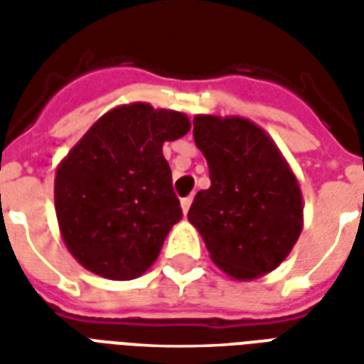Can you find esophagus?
<instances>
[{"mask_svg": "<svg viewBox=\"0 0 364 364\" xmlns=\"http://www.w3.org/2000/svg\"><path fill=\"white\" fill-rule=\"evenodd\" d=\"M191 203H193V197H185V198H181V208H183V214H187V213H189Z\"/></svg>", "mask_w": 364, "mask_h": 364, "instance_id": "1", "label": "esophagus"}]
</instances>
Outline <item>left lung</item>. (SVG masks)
Wrapping results in <instances>:
<instances>
[{"mask_svg": "<svg viewBox=\"0 0 364 364\" xmlns=\"http://www.w3.org/2000/svg\"><path fill=\"white\" fill-rule=\"evenodd\" d=\"M193 138L208 161L210 187L197 193L189 222L210 259L237 281L277 269L302 232V195L281 151L240 117L198 114Z\"/></svg>", "mask_w": 364, "mask_h": 364, "instance_id": "8db88e82", "label": "left lung"}]
</instances>
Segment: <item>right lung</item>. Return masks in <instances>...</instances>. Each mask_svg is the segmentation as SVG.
<instances>
[{"label":"right lung","mask_w":364,"mask_h":364,"mask_svg":"<svg viewBox=\"0 0 364 364\" xmlns=\"http://www.w3.org/2000/svg\"><path fill=\"white\" fill-rule=\"evenodd\" d=\"M189 128L183 112L122 105L97 120L60 164L54 205L62 237L91 273L130 281L158 259L183 218L161 148Z\"/></svg>","instance_id":"right-lung-1"}]
</instances>
